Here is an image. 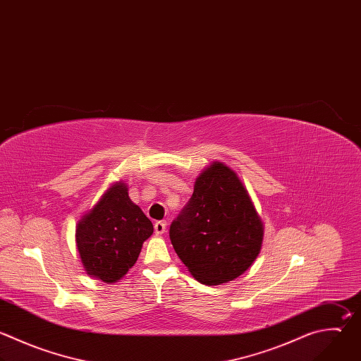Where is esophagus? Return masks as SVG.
Returning <instances> with one entry per match:
<instances>
[{
    "instance_id": "obj_1",
    "label": "esophagus",
    "mask_w": 361,
    "mask_h": 361,
    "mask_svg": "<svg viewBox=\"0 0 361 361\" xmlns=\"http://www.w3.org/2000/svg\"><path fill=\"white\" fill-rule=\"evenodd\" d=\"M166 226H167V224H166L164 221H157V222L154 224V231H156V233H157V235H163V233L166 232Z\"/></svg>"
}]
</instances>
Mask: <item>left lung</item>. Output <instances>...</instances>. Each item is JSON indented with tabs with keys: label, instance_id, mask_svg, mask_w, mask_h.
<instances>
[{
	"label": "left lung",
	"instance_id": "1",
	"mask_svg": "<svg viewBox=\"0 0 361 361\" xmlns=\"http://www.w3.org/2000/svg\"><path fill=\"white\" fill-rule=\"evenodd\" d=\"M170 239L190 274L204 285L241 276L261 252L264 224L236 173L214 161L170 225Z\"/></svg>",
	"mask_w": 361,
	"mask_h": 361
}]
</instances>
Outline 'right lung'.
Listing matches in <instances>:
<instances>
[{
  "instance_id": "right-lung-1",
  "label": "right lung",
  "mask_w": 361,
  "mask_h": 361,
  "mask_svg": "<svg viewBox=\"0 0 361 361\" xmlns=\"http://www.w3.org/2000/svg\"><path fill=\"white\" fill-rule=\"evenodd\" d=\"M153 224L123 181L114 183L76 225V247L86 274L106 283L122 279L136 264Z\"/></svg>"
}]
</instances>
